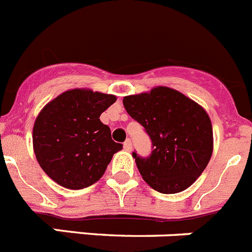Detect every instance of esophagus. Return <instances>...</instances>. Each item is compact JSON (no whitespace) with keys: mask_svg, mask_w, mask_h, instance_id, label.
Instances as JSON below:
<instances>
[{"mask_svg":"<svg viewBox=\"0 0 252 252\" xmlns=\"http://www.w3.org/2000/svg\"><path fill=\"white\" fill-rule=\"evenodd\" d=\"M124 149L126 151H131L132 150V142H131L130 139H127L126 141L124 142Z\"/></svg>","mask_w":252,"mask_h":252,"instance_id":"obj_1","label":"esophagus"}]
</instances>
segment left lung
I'll list each match as a JSON object with an SVG mask.
<instances>
[{
	"instance_id": "1",
	"label": "left lung",
	"mask_w": 252,
	"mask_h": 252,
	"mask_svg": "<svg viewBox=\"0 0 252 252\" xmlns=\"http://www.w3.org/2000/svg\"><path fill=\"white\" fill-rule=\"evenodd\" d=\"M122 102L153 142L150 157L132 153L142 179L164 194L192 186L213 151L212 124L203 107L169 87L126 95Z\"/></svg>"
}]
</instances>
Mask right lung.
Instances as JSON below:
<instances>
[{
    "instance_id": "obj_1",
    "label": "right lung",
    "mask_w": 252,
    "mask_h": 252,
    "mask_svg": "<svg viewBox=\"0 0 252 252\" xmlns=\"http://www.w3.org/2000/svg\"><path fill=\"white\" fill-rule=\"evenodd\" d=\"M116 95L92 90L66 91L40 111L32 128L39 165L55 183L83 189L101 179L113 154L122 149L99 120Z\"/></svg>"
}]
</instances>
